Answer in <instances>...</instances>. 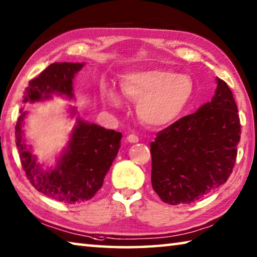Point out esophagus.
Wrapping results in <instances>:
<instances>
[{"label":"esophagus","mask_w":257,"mask_h":257,"mask_svg":"<svg viewBox=\"0 0 257 257\" xmlns=\"http://www.w3.org/2000/svg\"><path fill=\"white\" fill-rule=\"evenodd\" d=\"M126 140L130 143H138L139 142V138L135 134H130Z\"/></svg>","instance_id":"1"}]
</instances>
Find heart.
Masks as SVG:
<instances>
[{
	"label": "heart",
	"instance_id": "heart-1",
	"mask_svg": "<svg viewBox=\"0 0 257 257\" xmlns=\"http://www.w3.org/2000/svg\"><path fill=\"white\" fill-rule=\"evenodd\" d=\"M120 93L137 103V114L152 127H163L180 117L195 95V84L187 75L163 68L124 72L119 81ZM104 103L112 108L122 107V97L112 86L101 90Z\"/></svg>",
	"mask_w": 257,
	"mask_h": 257
}]
</instances>
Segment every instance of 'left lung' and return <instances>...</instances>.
Masks as SVG:
<instances>
[{
  "label": "left lung",
  "instance_id": "1",
  "mask_svg": "<svg viewBox=\"0 0 257 257\" xmlns=\"http://www.w3.org/2000/svg\"><path fill=\"white\" fill-rule=\"evenodd\" d=\"M210 101L160 131L151 142L154 191L169 205L190 204L227 181L240 140L233 93L216 78Z\"/></svg>",
  "mask_w": 257,
  "mask_h": 257
}]
</instances>
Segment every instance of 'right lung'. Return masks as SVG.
Masks as SVG:
<instances>
[{"instance_id": "right-lung-1", "label": "right lung", "mask_w": 257, "mask_h": 257, "mask_svg": "<svg viewBox=\"0 0 257 257\" xmlns=\"http://www.w3.org/2000/svg\"><path fill=\"white\" fill-rule=\"evenodd\" d=\"M85 62H55L30 80L23 96L24 104L50 100L52 96L75 99L74 79ZM24 108V107H23ZM20 110L16 125V142L27 177L39 192L65 204H80L91 199L103 186L120 148L122 134L81 119L75 106H69L76 123L55 167L38 162L32 147L24 139V119L28 112Z\"/></svg>"}]
</instances>
